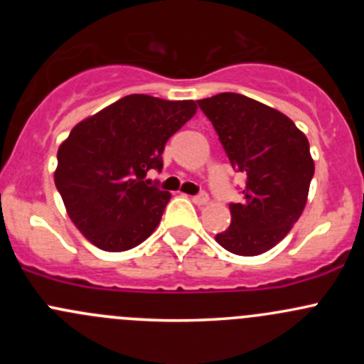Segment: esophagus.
I'll use <instances>...</instances> for the list:
<instances>
[{
    "label": "esophagus",
    "mask_w": 364,
    "mask_h": 364,
    "mask_svg": "<svg viewBox=\"0 0 364 364\" xmlns=\"http://www.w3.org/2000/svg\"><path fill=\"white\" fill-rule=\"evenodd\" d=\"M208 200H209V197H208V193H205V192H200V193H197V196L192 197V203L197 204V205H203V204L208 203Z\"/></svg>",
    "instance_id": "34e87169"
}]
</instances>
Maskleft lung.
I'll return each instance as SVG.
<instances>
[{
  "label": "left lung",
  "mask_w": 364,
  "mask_h": 364,
  "mask_svg": "<svg viewBox=\"0 0 364 364\" xmlns=\"http://www.w3.org/2000/svg\"><path fill=\"white\" fill-rule=\"evenodd\" d=\"M230 165L247 176L243 200L230 203V227L215 240L236 255H260L280 243L306 204L315 165L308 139L285 114L240 93L197 100Z\"/></svg>",
  "instance_id": "left-lung-1"
}]
</instances>
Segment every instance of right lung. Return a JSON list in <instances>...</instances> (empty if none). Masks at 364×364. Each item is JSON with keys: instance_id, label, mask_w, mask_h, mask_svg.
Listing matches in <instances>:
<instances>
[{"instance_id": "obj_1", "label": "right lung", "mask_w": 364, "mask_h": 364, "mask_svg": "<svg viewBox=\"0 0 364 364\" xmlns=\"http://www.w3.org/2000/svg\"><path fill=\"white\" fill-rule=\"evenodd\" d=\"M196 111L193 100L128 95L73 127L58 149L54 183L95 247L130 250L159 227L171 193L146 174L161 171L165 144Z\"/></svg>"}]
</instances>
